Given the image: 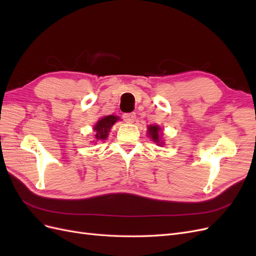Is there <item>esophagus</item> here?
Returning a JSON list of instances; mask_svg holds the SVG:
<instances>
[{"mask_svg": "<svg viewBox=\"0 0 256 256\" xmlns=\"http://www.w3.org/2000/svg\"><path fill=\"white\" fill-rule=\"evenodd\" d=\"M122 118L125 122H127L129 124H132L136 120V113H125L122 115Z\"/></svg>", "mask_w": 256, "mask_h": 256, "instance_id": "esophagus-1", "label": "esophagus"}]
</instances>
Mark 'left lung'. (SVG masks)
Instances as JSON below:
<instances>
[{"instance_id":"obj_1","label":"left lung","mask_w":256,"mask_h":256,"mask_svg":"<svg viewBox=\"0 0 256 256\" xmlns=\"http://www.w3.org/2000/svg\"><path fill=\"white\" fill-rule=\"evenodd\" d=\"M148 131H147V134H148V136L152 138V140L158 144V145H162L164 142H161V128L157 125H152L147 127Z\"/></svg>"}]
</instances>
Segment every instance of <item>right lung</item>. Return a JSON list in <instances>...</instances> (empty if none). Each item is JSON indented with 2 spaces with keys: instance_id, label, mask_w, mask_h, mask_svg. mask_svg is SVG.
I'll return each mask as SVG.
<instances>
[{
  "instance_id": "add662e5",
  "label": "right lung",
  "mask_w": 256,
  "mask_h": 256,
  "mask_svg": "<svg viewBox=\"0 0 256 256\" xmlns=\"http://www.w3.org/2000/svg\"><path fill=\"white\" fill-rule=\"evenodd\" d=\"M120 120L118 116L115 115H108L104 116V118H100L96 125L94 126L95 130V138L98 140H106L109 136V131L111 127L114 125V124Z\"/></svg>"
}]
</instances>
